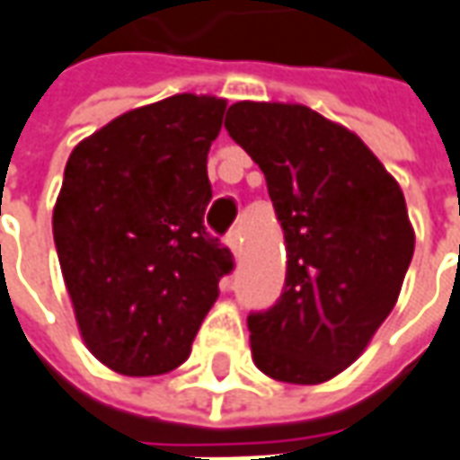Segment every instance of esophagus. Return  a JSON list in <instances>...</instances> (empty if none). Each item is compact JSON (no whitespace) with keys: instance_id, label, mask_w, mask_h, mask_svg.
Segmentation results:
<instances>
[{"instance_id":"esophagus-1","label":"esophagus","mask_w":460,"mask_h":460,"mask_svg":"<svg viewBox=\"0 0 460 460\" xmlns=\"http://www.w3.org/2000/svg\"><path fill=\"white\" fill-rule=\"evenodd\" d=\"M226 246H229L234 256L242 254V234H239V229H234L229 236H226Z\"/></svg>"}]
</instances>
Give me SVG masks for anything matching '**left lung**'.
<instances>
[{
	"label": "left lung",
	"instance_id": "obj_1",
	"mask_svg": "<svg viewBox=\"0 0 460 460\" xmlns=\"http://www.w3.org/2000/svg\"><path fill=\"white\" fill-rule=\"evenodd\" d=\"M224 128L267 178L287 243L279 302L246 320L254 365L282 383H327L401 296L415 249L401 183L352 130L299 102L242 100Z\"/></svg>",
	"mask_w": 460,
	"mask_h": 460
}]
</instances>
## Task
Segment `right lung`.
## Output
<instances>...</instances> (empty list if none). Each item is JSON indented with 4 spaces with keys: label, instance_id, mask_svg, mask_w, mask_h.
Listing matches in <instances>:
<instances>
[{
    "label": "right lung",
    "instance_id": "obj_1",
    "mask_svg": "<svg viewBox=\"0 0 460 460\" xmlns=\"http://www.w3.org/2000/svg\"><path fill=\"white\" fill-rule=\"evenodd\" d=\"M226 100L181 93L80 140L52 211L85 348L128 377L176 370L218 299L231 252L204 226Z\"/></svg>",
    "mask_w": 460,
    "mask_h": 460
}]
</instances>
